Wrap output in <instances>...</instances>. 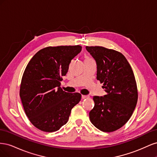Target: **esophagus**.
<instances>
[{"instance_id": "obj_1", "label": "esophagus", "mask_w": 157, "mask_h": 157, "mask_svg": "<svg viewBox=\"0 0 157 157\" xmlns=\"http://www.w3.org/2000/svg\"><path fill=\"white\" fill-rule=\"evenodd\" d=\"M89 98V96H84V95H82V99H86V98Z\"/></svg>"}]
</instances>
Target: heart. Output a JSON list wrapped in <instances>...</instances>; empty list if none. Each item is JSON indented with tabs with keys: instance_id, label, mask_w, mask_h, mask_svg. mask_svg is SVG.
Masks as SVG:
<instances>
[{
	"instance_id": "1",
	"label": "heart",
	"mask_w": 157,
	"mask_h": 157,
	"mask_svg": "<svg viewBox=\"0 0 157 157\" xmlns=\"http://www.w3.org/2000/svg\"><path fill=\"white\" fill-rule=\"evenodd\" d=\"M86 59H90V58H88V57H87V58Z\"/></svg>"
}]
</instances>
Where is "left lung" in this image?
Masks as SVG:
<instances>
[{"instance_id": "8db88e82", "label": "left lung", "mask_w": 157, "mask_h": 157, "mask_svg": "<svg viewBox=\"0 0 157 157\" xmlns=\"http://www.w3.org/2000/svg\"><path fill=\"white\" fill-rule=\"evenodd\" d=\"M97 63V80L107 93L94 96L90 121L98 129L112 132L130 119L136 108L138 93L134 72L124 56L102 46H86Z\"/></svg>"}]
</instances>
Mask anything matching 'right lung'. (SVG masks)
<instances>
[{"label": "right lung", "mask_w": 157, "mask_h": 157, "mask_svg": "<svg viewBox=\"0 0 157 157\" xmlns=\"http://www.w3.org/2000/svg\"><path fill=\"white\" fill-rule=\"evenodd\" d=\"M81 50L80 45L46 47L28 63L20 96L27 117L38 129L46 132L59 130L81 99L80 94L66 92L60 87L71 60Z\"/></svg>", "instance_id": "add662e5"}]
</instances>
